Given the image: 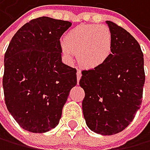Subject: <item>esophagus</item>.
Listing matches in <instances>:
<instances>
[{
  "mask_svg": "<svg viewBox=\"0 0 150 150\" xmlns=\"http://www.w3.org/2000/svg\"><path fill=\"white\" fill-rule=\"evenodd\" d=\"M81 76H82V74H81V71H77V73H76V78H77V82L80 80V78H81Z\"/></svg>",
  "mask_w": 150,
  "mask_h": 150,
  "instance_id": "34e87169",
  "label": "esophagus"
}]
</instances>
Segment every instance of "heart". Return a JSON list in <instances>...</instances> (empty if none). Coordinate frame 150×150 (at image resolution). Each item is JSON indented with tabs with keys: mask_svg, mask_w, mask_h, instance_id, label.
Listing matches in <instances>:
<instances>
[{
	"mask_svg": "<svg viewBox=\"0 0 150 150\" xmlns=\"http://www.w3.org/2000/svg\"><path fill=\"white\" fill-rule=\"evenodd\" d=\"M112 35L105 25H80L65 36L62 48L68 58L77 53L79 64L86 69L105 64L112 54Z\"/></svg>",
	"mask_w": 150,
	"mask_h": 150,
	"instance_id": "b5f03b06",
	"label": "heart"
}]
</instances>
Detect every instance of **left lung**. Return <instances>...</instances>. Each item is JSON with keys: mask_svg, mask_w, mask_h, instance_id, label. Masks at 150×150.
Segmentation results:
<instances>
[{"mask_svg": "<svg viewBox=\"0 0 150 150\" xmlns=\"http://www.w3.org/2000/svg\"><path fill=\"white\" fill-rule=\"evenodd\" d=\"M112 35V54L102 66L82 71L85 91L82 109L86 124L102 136L122 132L130 125L142 103L144 58L140 45L129 32L106 21Z\"/></svg>", "mask_w": 150, "mask_h": 150, "instance_id": "1", "label": "left lung"}]
</instances>
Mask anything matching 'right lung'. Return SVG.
<instances>
[{
	"instance_id": "obj_1",
	"label": "right lung",
	"mask_w": 150,
	"mask_h": 150,
	"mask_svg": "<svg viewBox=\"0 0 150 150\" xmlns=\"http://www.w3.org/2000/svg\"><path fill=\"white\" fill-rule=\"evenodd\" d=\"M71 22L47 16L29 21L11 40L4 55V100L18 125L32 133L55 128L76 69L62 62L60 38Z\"/></svg>"
}]
</instances>
